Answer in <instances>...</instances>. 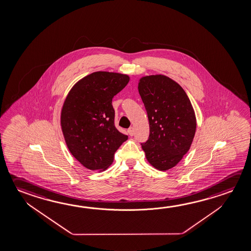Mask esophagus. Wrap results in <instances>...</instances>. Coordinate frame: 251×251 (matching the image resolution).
Instances as JSON below:
<instances>
[{
    "mask_svg": "<svg viewBox=\"0 0 251 251\" xmlns=\"http://www.w3.org/2000/svg\"><path fill=\"white\" fill-rule=\"evenodd\" d=\"M127 134H128L129 136H133V135H134V127H129V128L127 129Z\"/></svg>",
    "mask_w": 251,
    "mask_h": 251,
    "instance_id": "34e87169",
    "label": "esophagus"
}]
</instances>
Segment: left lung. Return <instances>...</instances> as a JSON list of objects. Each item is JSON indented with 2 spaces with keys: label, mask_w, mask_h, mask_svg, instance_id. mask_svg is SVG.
Listing matches in <instances>:
<instances>
[{
  "label": "left lung",
  "mask_w": 251,
  "mask_h": 251,
  "mask_svg": "<svg viewBox=\"0 0 251 251\" xmlns=\"http://www.w3.org/2000/svg\"><path fill=\"white\" fill-rule=\"evenodd\" d=\"M148 115L150 136L142 148L149 163L159 171L173 168L189 151L196 117L189 98L165 75L143 77L138 84Z\"/></svg>",
  "instance_id": "1"
}]
</instances>
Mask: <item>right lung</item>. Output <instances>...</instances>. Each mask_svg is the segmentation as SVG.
Masks as SVG:
<instances>
[{"mask_svg": "<svg viewBox=\"0 0 251 251\" xmlns=\"http://www.w3.org/2000/svg\"><path fill=\"white\" fill-rule=\"evenodd\" d=\"M128 81L125 74L95 72L76 83L66 97L62 131L72 155L86 168L106 170L127 139L115 127L112 99Z\"/></svg>", "mask_w": 251, "mask_h": 251, "instance_id": "right-lung-1", "label": "right lung"}]
</instances>
